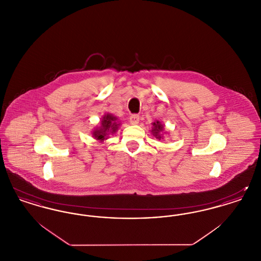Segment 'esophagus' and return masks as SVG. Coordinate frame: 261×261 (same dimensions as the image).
Here are the masks:
<instances>
[{"label": "esophagus", "instance_id": "obj_1", "mask_svg": "<svg viewBox=\"0 0 261 261\" xmlns=\"http://www.w3.org/2000/svg\"><path fill=\"white\" fill-rule=\"evenodd\" d=\"M129 121L132 125H136L139 123L140 121V116L138 114H132L130 117H129Z\"/></svg>", "mask_w": 261, "mask_h": 261}]
</instances>
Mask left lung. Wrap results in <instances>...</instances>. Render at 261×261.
<instances>
[{
	"label": "left lung",
	"instance_id": "obj_1",
	"mask_svg": "<svg viewBox=\"0 0 261 261\" xmlns=\"http://www.w3.org/2000/svg\"><path fill=\"white\" fill-rule=\"evenodd\" d=\"M164 130V126L162 124L161 121L156 120L152 123V129H151V134L159 140H163V135L162 132Z\"/></svg>",
	"mask_w": 261,
	"mask_h": 261
}]
</instances>
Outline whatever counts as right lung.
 Segmentation results:
<instances>
[{"label": "right lung", "mask_w": 261, "mask_h": 261, "mask_svg": "<svg viewBox=\"0 0 261 261\" xmlns=\"http://www.w3.org/2000/svg\"><path fill=\"white\" fill-rule=\"evenodd\" d=\"M119 125L120 123L117 122L116 116L111 113H107L102 116L100 124L93 131L92 135L96 140L102 142L103 140H107L109 138V135L114 134L118 130Z\"/></svg>", "instance_id": "add662e5"}]
</instances>
